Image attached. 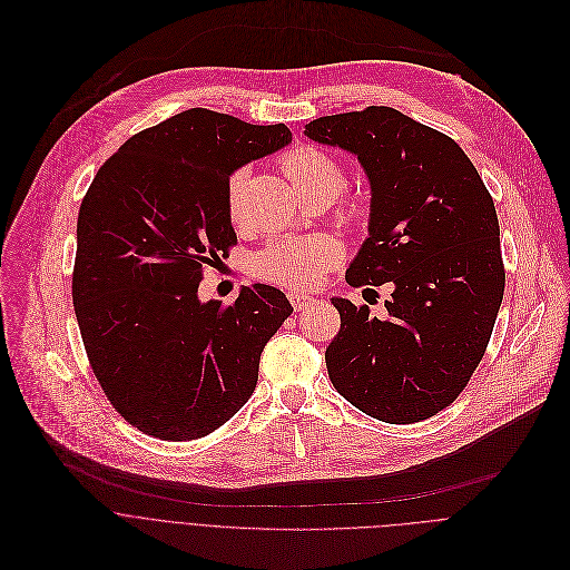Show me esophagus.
I'll use <instances>...</instances> for the list:
<instances>
[{"label": "esophagus", "instance_id": "34e87169", "mask_svg": "<svg viewBox=\"0 0 570 570\" xmlns=\"http://www.w3.org/2000/svg\"><path fill=\"white\" fill-rule=\"evenodd\" d=\"M287 298H289V303H292V307H294L296 312L307 309L309 305H314V296L303 294V292H289V294H287Z\"/></svg>", "mask_w": 570, "mask_h": 570}]
</instances>
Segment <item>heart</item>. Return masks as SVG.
Segmentation results:
<instances>
[{
    "mask_svg": "<svg viewBox=\"0 0 570 570\" xmlns=\"http://www.w3.org/2000/svg\"><path fill=\"white\" fill-rule=\"evenodd\" d=\"M281 166L298 195L330 193L332 197L344 188V170L323 150L301 146L283 155ZM249 179V168H238L226 181V208L234 222L243 215V197ZM341 256L338 245L327 236L278 240L254 256L252 269L258 278L283 287L314 285Z\"/></svg>",
    "mask_w": 570,
    "mask_h": 570,
    "instance_id": "1",
    "label": "heart"
}]
</instances>
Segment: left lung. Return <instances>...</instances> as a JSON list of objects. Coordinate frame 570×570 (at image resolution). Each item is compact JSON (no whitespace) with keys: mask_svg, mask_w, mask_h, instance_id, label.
<instances>
[{"mask_svg":"<svg viewBox=\"0 0 570 570\" xmlns=\"http://www.w3.org/2000/svg\"><path fill=\"white\" fill-rule=\"evenodd\" d=\"M303 132L355 155L368 179V238L346 281L393 287L382 318L330 298L341 316L330 382L375 420H426L470 382L503 301L494 202L456 141L393 107L321 117Z\"/></svg>","mask_w":570,"mask_h":570,"instance_id":"left-lung-1","label":"left lung"}]
</instances>
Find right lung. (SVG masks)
Here are the masks:
<instances>
[{
    "label": "right lung",
    "instance_id": "obj_1",
    "mask_svg": "<svg viewBox=\"0 0 570 570\" xmlns=\"http://www.w3.org/2000/svg\"><path fill=\"white\" fill-rule=\"evenodd\" d=\"M289 144L285 124L193 107L96 173L78 213L73 307L98 384L139 431L204 438L256 391L263 348L294 307L263 283L224 307L202 301L199 283L236 243L226 181Z\"/></svg>",
    "mask_w": 570,
    "mask_h": 570
}]
</instances>
